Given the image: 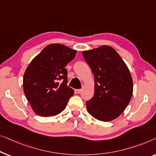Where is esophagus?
<instances>
[{"mask_svg":"<svg viewBox=\"0 0 156 156\" xmlns=\"http://www.w3.org/2000/svg\"><path fill=\"white\" fill-rule=\"evenodd\" d=\"M81 91H82V90H81V89H77V90H75V93H78V94L80 93H81Z\"/></svg>","mask_w":156,"mask_h":156,"instance_id":"esophagus-1","label":"esophagus"}]
</instances>
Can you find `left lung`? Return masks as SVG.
Here are the masks:
<instances>
[{"instance_id": "1", "label": "left lung", "mask_w": 156, "mask_h": 156, "mask_svg": "<svg viewBox=\"0 0 156 156\" xmlns=\"http://www.w3.org/2000/svg\"><path fill=\"white\" fill-rule=\"evenodd\" d=\"M82 54L95 77V93L86 102L87 111L100 121H112L124 111L132 97L133 80L129 70L109 46Z\"/></svg>"}]
</instances>
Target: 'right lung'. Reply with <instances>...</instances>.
<instances>
[{"mask_svg":"<svg viewBox=\"0 0 156 156\" xmlns=\"http://www.w3.org/2000/svg\"><path fill=\"white\" fill-rule=\"evenodd\" d=\"M76 52L65 45L51 44L28 65L23 77V90L37 115L54 116L66 108L74 92L67 85L65 66L75 58Z\"/></svg>","mask_w":156,"mask_h":156,"instance_id":"obj_1","label":"right lung"}]
</instances>
